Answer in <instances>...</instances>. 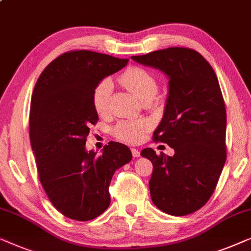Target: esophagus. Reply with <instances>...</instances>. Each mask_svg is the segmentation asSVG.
<instances>
[{"label": "esophagus", "instance_id": "34e87169", "mask_svg": "<svg viewBox=\"0 0 251 251\" xmlns=\"http://www.w3.org/2000/svg\"><path fill=\"white\" fill-rule=\"evenodd\" d=\"M130 151H132V154H133L134 158H139L140 157V151L137 150V149H135V148H133V149L130 150Z\"/></svg>", "mask_w": 251, "mask_h": 251}]
</instances>
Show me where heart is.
Listing matches in <instances>:
<instances>
[{
    "label": "heart",
    "instance_id": "1",
    "mask_svg": "<svg viewBox=\"0 0 251 251\" xmlns=\"http://www.w3.org/2000/svg\"><path fill=\"white\" fill-rule=\"evenodd\" d=\"M119 80L137 100L141 102L146 100H152L157 94L158 84L154 77L149 72L142 68L127 69L124 74L119 77ZM112 92V82L109 78L102 79L95 86L92 95L94 110L98 115L103 116L108 110L109 99ZM149 124L148 122H121L112 129V133L116 137L126 142H137L144 130L148 129Z\"/></svg>",
    "mask_w": 251,
    "mask_h": 251
}]
</instances>
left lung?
<instances>
[{"instance_id": "1", "label": "left lung", "mask_w": 251, "mask_h": 251, "mask_svg": "<svg viewBox=\"0 0 251 251\" xmlns=\"http://www.w3.org/2000/svg\"><path fill=\"white\" fill-rule=\"evenodd\" d=\"M167 76L164 116L153 140L167 143L174 156L147 148L141 156L153 165L150 195L158 209L184 216L209 200L226 160V110L214 69L197 51L168 48L130 56Z\"/></svg>"}]
</instances>
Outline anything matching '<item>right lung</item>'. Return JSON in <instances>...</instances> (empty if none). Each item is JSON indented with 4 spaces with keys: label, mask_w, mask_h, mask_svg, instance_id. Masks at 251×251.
Instances as JSON below:
<instances>
[{
    "label": "right lung",
    "mask_w": 251,
    "mask_h": 251,
    "mask_svg": "<svg viewBox=\"0 0 251 251\" xmlns=\"http://www.w3.org/2000/svg\"><path fill=\"white\" fill-rule=\"evenodd\" d=\"M127 59L79 50L54 59L38 77L31 95L29 136L40 181L52 204L66 217L90 221L110 204L114 173L132 160L125 144L109 142L98 156L85 148L99 116L92 95L104 77Z\"/></svg>",
    "instance_id": "add662e5"
}]
</instances>
